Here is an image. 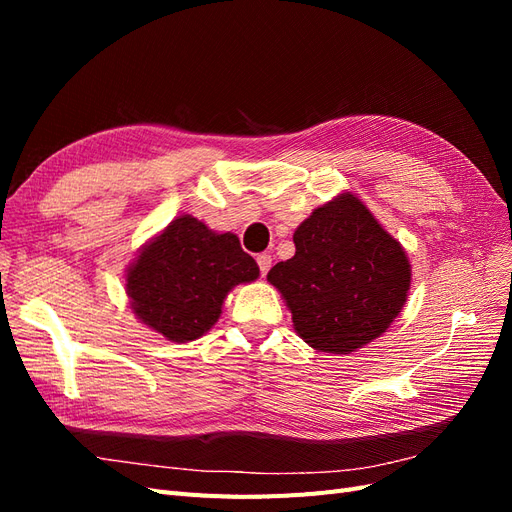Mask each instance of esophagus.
Listing matches in <instances>:
<instances>
[{"instance_id": "1", "label": "esophagus", "mask_w": 512, "mask_h": 512, "mask_svg": "<svg viewBox=\"0 0 512 512\" xmlns=\"http://www.w3.org/2000/svg\"><path fill=\"white\" fill-rule=\"evenodd\" d=\"M256 262H258V267H260V275H267L269 269H271L273 258H271V254H258Z\"/></svg>"}]
</instances>
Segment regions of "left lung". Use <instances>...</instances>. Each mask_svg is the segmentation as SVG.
I'll list each match as a JSON object with an SVG mask.
<instances>
[{"label":"left lung","instance_id":"obj_1","mask_svg":"<svg viewBox=\"0 0 512 512\" xmlns=\"http://www.w3.org/2000/svg\"><path fill=\"white\" fill-rule=\"evenodd\" d=\"M292 241L297 252L267 280L282 292L305 344L350 354L391 327L412 269L404 247L359 198L344 192L314 209Z\"/></svg>","mask_w":512,"mask_h":512}]
</instances>
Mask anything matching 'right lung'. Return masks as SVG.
I'll use <instances>...</instances> for the list:
<instances>
[{
    "instance_id": "1",
    "label": "right lung",
    "mask_w": 512,
    "mask_h": 512,
    "mask_svg": "<svg viewBox=\"0 0 512 512\" xmlns=\"http://www.w3.org/2000/svg\"><path fill=\"white\" fill-rule=\"evenodd\" d=\"M258 273L237 235L179 215L132 262L126 292L138 320L168 342L185 344L205 335L218 322L226 294Z\"/></svg>"
}]
</instances>
